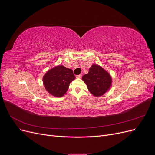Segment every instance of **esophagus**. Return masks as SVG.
<instances>
[{
  "label": "esophagus",
  "mask_w": 155,
  "mask_h": 155,
  "mask_svg": "<svg viewBox=\"0 0 155 155\" xmlns=\"http://www.w3.org/2000/svg\"><path fill=\"white\" fill-rule=\"evenodd\" d=\"M81 77H82V75L81 74H79V75H78V76H76V78H81Z\"/></svg>",
  "instance_id": "34e87169"
}]
</instances>
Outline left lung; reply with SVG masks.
I'll return each mask as SVG.
<instances>
[{"label":"left lung","instance_id":"8db88e82","mask_svg":"<svg viewBox=\"0 0 155 155\" xmlns=\"http://www.w3.org/2000/svg\"><path fill=\"white\" fill-rule=\"evenodd\" d=\"M88 91L96 97H99L107 92L111 86L112 78L110 74L99 65L93 64L87 74L82 78Z\"/></svg>","mask_w":155,"mask_h":155}]
</instances>
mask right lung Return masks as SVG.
Instances as JSON below:
<instances>
[{
	"instance_id": "add662e5",
	"label": "right lung",
	"mask_w": 155,
	"mask_h": 155,
	"mask_svg": "<svg viewBox=\"0 0 155 155\" xmlns=\"http://www.w3.org/2000/svg\"><path fill=\"white\" fill-rule=\"evenodd\" d=\"M76 79L73 71L59 65L49 70L43 77L44 86L50 94L62 97L67 92L70 83Z\"/></svg>"
}]
</instances>
